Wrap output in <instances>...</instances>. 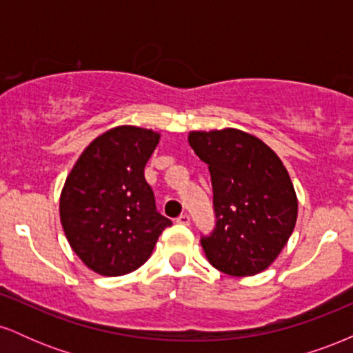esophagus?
<instances>
[{"label": "esophagus", "mask_w": 353, "mask_h": 353, "mask_svg": "<svg viewBox=\"0 0 353 353\" xmlns=\"http://www.w3.org/2000/svg\"><path fill=\"white\" fill-rule=\"evenodd\" d=\"M176 222H177V224H181V225H189L190 224V217L188 216V214H181V216L176 219Z\"/></svg>", "instance_id": "1"}]
</instances>
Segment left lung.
<instances>
[{"mask_svg": "<svg viewBox=\"0 0 353 353\" xmlns=\"http://www.w3.org/2000/svg\"><path fill=\"white\" fill-rule=\"evenodd\" d=\"M189 144L208 164L216 228L201 237L221 272L245 277L265 270L292 236L297 196L269 145L239 129L192 131Z\"/></svg>", "mask_w": 353, "mask_h": 353, "instance_id": "obj_1", "label": "left lung"}]
</instances>
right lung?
<instances>
[{
    "label": "right lung",
    "mask_w": 353,
    "mask_h": 353,
    "mask_svg": "<svg viewBox=\"0 0 353 353\" xmlns=\"http://www.w3.org/2000/svg\"><path fill=\"white\" fill-rule=\"evenodd\" d=\"M159 134L117 125L84 149L64 182L59 216L68 242L89 269L116 277L136 270L172 224L156 209L144 168Z\"/></svg>",
    "instance_id": "obj_1"
}]
</instances>
